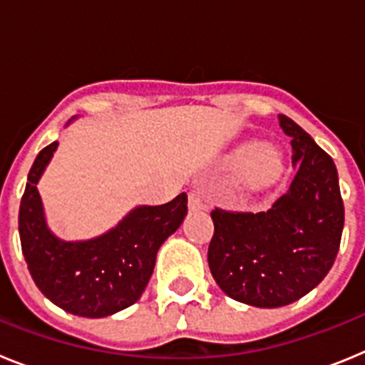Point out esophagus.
<instances>
[{"mask_svg": "<svg viewBox=\"0 0 365 365\" xmlns=\"http://www.w3.org/2000/svg\"><path fill=\"white\" fill-rule=\"evenodd\" d=\"M188 205H190V210H206V208H208V205L202 201V197L197 192H190Z\"/></svg>", "mask_w": 365, "mask_h": 365, "instance_id": "34e87169", "label": "esophagus"}]
</instances>
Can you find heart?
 <instances>
[{
  "mask_svg": "<svg viewBox=\"0 0 365 365\" xmlns=\"http://www.w3.org/2000/svg\"><path fill=\"white\" fill-rule=\"evenodd\" d=\"M248 155H252V159H250V172H252V177H256V179H270L282 168V157L272 148H257L252 144V146L245 148L241 157L245 159Z\"/></svg>",
  "mask_w": 365,
  "mask_h": 365,
  "instance_id": "obj_1",
  "label": "heart"
}]
</instances>
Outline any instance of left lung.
Returning <instances> with one entry per match:
<instances>
[{"instance_id":"left-lung-1","label":"left lung","mask_w":365,"mask_h":365,"mask_svg":"<svg viewBox=\"0 0 365 365\" xmlns=\"http://www.w3.org/2000/svg\"><path fill=\"white\" fill-rule=\"evenodd\" d=\"M291 137L289 192L267 212L212 210L208 267L232 299L283 307L311 292L333 267L344 230V201L333 159L292 118L279 115Z\"/></svg>"}]
</instances>
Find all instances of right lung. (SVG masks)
Returning <instances> with one entry per match:
<instances>
[{
  "label": "right lung",
  "instance_id": "1",
  "mask_svg": "<svg viewBox=\"0 0 365 365\" xmlns=\"http://www.w3.org/2000/svg\"><path fill=\"white\" fill-rule=\"evenodd\" d=\"M58 143L38 153L19 205V240L29 272L45 298L71 314L104 318L143 296L160 245L188 214L186 193L159 206H137L117 227L87 241H63L47 227L38 180Z\"/></svg>",
  "mask_w": 365,
  "mask_h": 365
}]
</instances>
